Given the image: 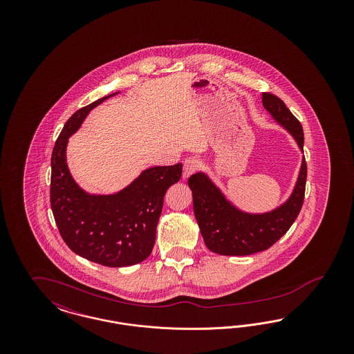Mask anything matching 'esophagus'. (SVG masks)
I'll list each match as a JSON object with an SVG mask.
<instances>
[{
  "label": "esophagus",
  "instance_id": "obj_1",
  "mask_svg": "<svg viewBox=\"0 0 354 354\" xmlns=\"http://www.w3.org/2000/svg\"><path fill=\"white\" fill-rule=\"evenodd\" d=\"M201 169V160L196 158H187L183 163V178L187 179Z\"/></svg>",
  "mask_w": 354,
  "mask_h": 354
}]
</instances>
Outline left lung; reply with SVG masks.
<instances>
[{"mask_svg":"<svg viewBox=\"0 0 354 354\" xmlns=\"http://www.w3.org/2000/svg\"><path fill=\"white\" fill-rule=\"evenodd\" d=\"M263 106L280 126L295 138L303 151L301 123L288 110L279 97L263 93ZM306 182L305 158L293 192L286 203L266 214L244 212L224 196L212 180L203 172L189 176L194 212L204 243L212 252L224 256H247L272 247L286 234L303 207Z\"/></svg>","mask_w":354,"mask_h":354,"instance_id":"obj_1","label":"left lung"}]
</instances>
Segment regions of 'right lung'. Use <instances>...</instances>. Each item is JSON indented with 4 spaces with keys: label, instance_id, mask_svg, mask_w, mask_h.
<instances>
[{
    "label": "right lung",
    "instance_id": "obj_1",
    "mask_svg": "<svg viewBox=\"0 0 354 354\" xmlns=\"http://www.w3.org/2000/svg\"><path fill=\"white\" fill-rule=\"evenodd\" d=\"M103 97L75 111L65 123L51 153L50 204L68 248L104 267H129L152 252L163 198L179 182L182 163L145 169L131 185L111 195H90L77 185L66 163L68 138Z\"/></svg>",
    "mask_w": 354,
    "mask_h": 354
}]
</instances>
